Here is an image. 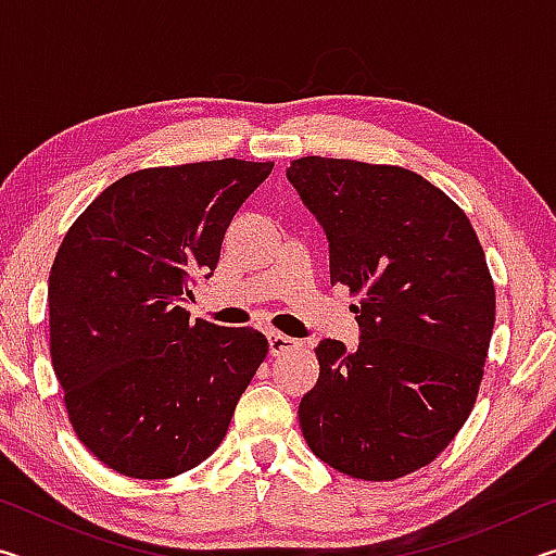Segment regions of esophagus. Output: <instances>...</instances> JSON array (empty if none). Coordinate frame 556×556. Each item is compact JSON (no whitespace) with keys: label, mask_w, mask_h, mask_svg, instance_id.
Masks as SVG:
<instances>
[{"label":"esophagus","mask_w":556,"mask_h":556,"mask_svg":"<svg viewBox=\"0 0 556 556\" xmlns=\"http://www.w3.org/2000/svg\"><path fill=\"white\" fill-rule=\"evenodd\" d=\"M267 345H269V353L271 355H281V353H287V351H294V348L299 345V341H294V338H289L285 333L269 331L267 333Z\"/></svg>","instance_id":"34e87169"}]
</instances>
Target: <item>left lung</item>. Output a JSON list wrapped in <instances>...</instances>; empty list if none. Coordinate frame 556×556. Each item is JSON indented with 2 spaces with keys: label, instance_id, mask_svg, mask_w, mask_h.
<instances>
[{
  "label": "left lung",
  "instance_id": "obj_1",
  "mask_svg": "<svg viewBox=\"0 0 556 556\" xmlns=\"http://www.w3.org/2000/svg\"><path fill=\"white\" fill-rule=\"evenodd\" d=\"M289 184L328 240L331 285L361 296V343L316 345L299 402L308 448L341 473L394 481L464 427L495 324V289L466 213L400 166L304 156Z\"/></svg>",
  "mask_w": 556,
  "mask_h": 556
}]
</instances>
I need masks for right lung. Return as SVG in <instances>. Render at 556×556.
Returning <instances> with one entry per match:
<instances>
[{"instance_id": "add662e5", "label": "right lung", "mask_w": 556, "mask_h": 556, "mask_svg": "<svg viewBox=\"0 0 556 556\" xmlns=\"http://www.w3.org/2000/svg\"><path fill=\"white\" fill-rule=\"evenodd\" d=\"M271 162L142 168L71 225L49 277L51 361L75 434L129 478H172L208 458L267 355L252 328L181 306L208 279L225 230Z\"/></svg>"}]
</instances>
